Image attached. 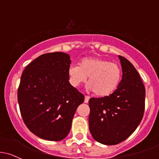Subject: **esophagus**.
<instances>
[{"instance_id":"34e87169","label":"esophagus","mask_w":159,"mask_h":159,"mask_svg":"<svg viewBox=\"0 0 159 159\" xmlns=\"http://www.w3.org/2000/svg\"><path fill=\"white\" fill-rule=\"evenodd\" d=\"M89 99H90L89 96H85L84 97V102H85V103H88V101H89Z\"/></svg>"}]
</instances>
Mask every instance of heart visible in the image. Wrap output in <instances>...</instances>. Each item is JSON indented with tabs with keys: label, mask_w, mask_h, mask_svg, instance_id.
Returning <instances> with one entry per match:
<instances>
[{
	"label": "heart",
	"mask_w": 159,
	"mask_h": 159,
	"mask_svg": "<svg viewBox=\"0 0 159 159\" xmlns=\"http://www.w3.org/2000/svg\"><path fill=\"white\" fill-rule=\"evenodd\" d=\"M121 69L114 63L101 58H86L79 66L72 65L68 71V81L78 88L87 81L90 89L98 97H106L116 89L121 80Z\"/></svg>",
	"instance_id": "1"
}]
</instances>
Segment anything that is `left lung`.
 I'll return each mask as SVG.
<instances>
[{
	"label": "left lung",
	"instance_id": "8db88e82",
	"mask_svg": "<svg viewBox=\"0 0 159 159\" xmlns=\"http://www.w3.org/2000/svg\"><path fill=\"white\" fill-rule=\"evenodd\" d=\"M123 76L117 89L109 96L89 100V129L98 143L119 144L138 127L145 110L146 89L129 61L119 56Z\"/></svg>",
	"mask_w": 159,
	"mask_h": 159
}]
</instances>
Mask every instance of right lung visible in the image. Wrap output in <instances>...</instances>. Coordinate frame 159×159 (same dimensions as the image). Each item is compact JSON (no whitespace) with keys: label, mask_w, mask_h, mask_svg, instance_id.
Masks as SVG:
<instances>
[{"label":"right lung","mask_w":159,"mask_h":159,"mask_svg":"<svg viewBox=\"0 0 159 159\" xmlns=\"http://www.w3.org/2000/svg\"><path fill=\"white\" fill-rule=\"evenodd\" d=\"M69 55L61 52L36 58L23 71L17 98L23 122L39 138L60 141L67 136L84 96L68 81Z\"/></svg>","instance_id":"1"}]
</instances>
